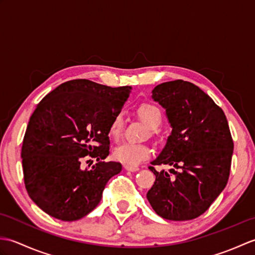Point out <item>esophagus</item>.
<instances>
[{"instance_id":"34e87169","label":"esophagus","mask_w":255,"mask_h":255,"mask_svg":"<svg viewBox=\"0 0 255 255\" xmlns=\"http://www.w3.org/2000/svg\"><path fill=\"white\" fill-rule=\"evenodd\" d=\"M124 167H125V170L129 171V172H137V171H139V167L138 166H131V165L125 164Z\"/></svg>"}]
</instances>
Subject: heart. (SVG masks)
Instances as JSON below:
<instances>
[{
	"label": "heart",
	"mask_w": 255,
	"mask_h": 255,
	"mask_svg": "<svg viewBox=\"0 0 255 255\" xmlns=\"http://www.w3.org/2000/svg\"><path fill=\"white\" fill-rule=\"evenodd\" d=\"M138 115L151 129L158 128L162 123V114L153 104H142L138 108ZM124 128V116L122 113L116 114L110 125V136L114 139L121 137ZM152 154V149L147 144L123 142L114 150L115 158L125 164L136 166L142 161L149 159Z\"/></svg>",
	"instance_id": "obj_1"
}]
</instances>
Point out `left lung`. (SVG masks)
I'll list each match as a JSON object with an SVG mask.
<instances>
[{
    "label": "left lung",
    "instance_id": "obj_1",
    "mask_svg": "<svg viewBox=\"0 0 255 255\" xmlns=\"http://www.w3.org/2000/svg\"><path fill=\"white\" fill-rule=\"evenodd\" d=\"M152 100L165 110L172 128L164 148L151 164L174 166L150 171L155 182L147 193L160 217L184 221L204 214L229 178L234 141L225 113L198 86L183 80L156 85Z\"/></svg>",
    "mask_w": 255,
    "mask_h": 255
}]
</instances>
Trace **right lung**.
I'll use <instances>...</instances> for the list:
<instances>
[{"mask_svg": "<svg viewBox=\"0 0 255 255\" xmlns=\"http://www.w3.org/2000/svg\"><path fill=\"white\" fill-rule=\"evenodd\" d=\"M130 92L131 86L72 80L37 105L26 129L21 159L27 193L46 214L74 221L99 205L107 182L122 171L119 162L103 160L110 154L112 119ZM88 155L98 163L84 169L82 162Z\"/></svg>", "mask_w": 255, "mask_h": 255, "instance_id": "1", "label": "right lung"}]
</instances>
